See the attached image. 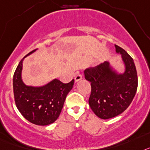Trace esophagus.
Segmentation results:
<instances>
[{
  "instance_id": "34e87169",
  "label": "esophagus",
  "mask_w": 150,
  "mask_h": 150,
  "mask_svg": "<svg viewBox=\"0 0 150 150\" xmlns=\"http://www.w3.org/2000/svg\"><path fill=\"white\" fill-rule=\"evenodd\" d=\"M82 79V75H81V74H76L75 76V82H77V81H79L80 80H81Z\"/></svg>"
}]
</instances>
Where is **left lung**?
<instances>
[{
    "label": "left lung",
    "instance_id": "8db88e82",
    "mask_svg": "<svg viewBox=\"0 0 150 150\" xmlns=\"http://www.w3.org/2000/svg\"><path fill=\"white\" fill-rule=\"evenodd\" d=\"M117 53L122 55L125 63V72L117 75L105 62L84 71L86 80L91 82L89 105L99 118L108 119L123 112L132 102L137 90L138 79L132 57L118 45Z\"/></svg>",
    "mask_w": 150,
    "mask_h": 150
}]
</instances>
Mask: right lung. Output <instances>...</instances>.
<instances>
[{"label": "right lung", "instance_id": "1", "mask_svg": "<svg viewBox=\"0 0 150 150\" xmlns=\"http://www.w3.org/2000/svg\"><path fill=\"white\" fill-rule=\"evenodd\" d=\"M35 50L28 53L29 55ZM25 56V57H26ZM23 59L16 67L13 79L16 106L25 119L38 125H47L57 120L66 96L75 83H62L55 79L47 85L33 88L25 85L21 79Z\"/></svg>", "mask_w": 150, "mask_h": 150}]
</instances>
